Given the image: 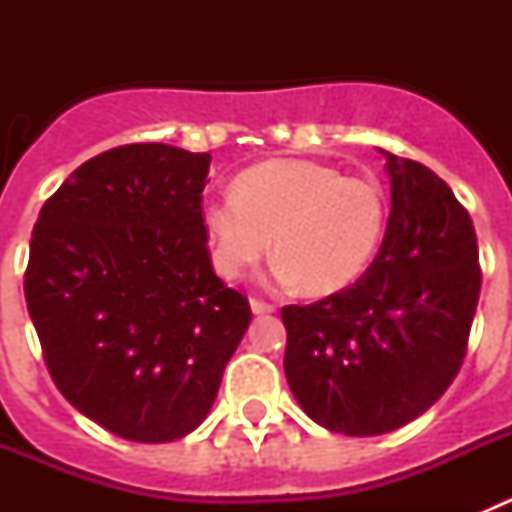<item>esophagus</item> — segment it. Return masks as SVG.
Returning a JSON list of instances; mask_svg holds the SVG:
<instances>
[{"instance_id": "obj_1", "label": "esophagus", "mask_w": 512, "mask_h": 512, "mask_svg": "<svg viewBox=\"0 0 512 512\" xmlns=\"http://www.w3.org/2000/svg\"><path fill=\"white\" fill-rule=\"evenodd\" d=\"M277 310L274 305H269V302H261V300H251V312L253 315H271V312Z\"/></svg>"}]
</instances>
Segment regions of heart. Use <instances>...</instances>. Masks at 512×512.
Here are the masks:
<instances>
[{"label": "heart", "instance_id": "1", "mask_svg": "<svg viewBox=\"0 0 512 512\" xmlns=\"http://www.w3.org/2000/svg\"><path fill=\"white\" fill-rule=\"evenodd\" d=\"M202 223L223 279H238L264 259L274 238L279 282L336 295L372 266L387 228V197L366 176L271 158L238 174L233 197L207 202Z\"/></svg>", "mask_w": 512, "mask_h": 512}]
</instances>
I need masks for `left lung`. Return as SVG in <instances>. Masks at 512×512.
I'll list each match as a JSON object with an SVG mask.
<instances>
[{
	"label": "left lung",
	"mask_w": 512,
	"mask_h": 512,
	"mask_svg": "<svg viewBox=\"0 0 512 512\" xmlns=\"http://www.w3.org/2000/svg\"><path fill=\"white\" fill-rule=\"evenodd\" d=\"M392 210L364 277L315 305H287L284 374L307 418L379 436L423 415L467 354L482 271L472 217L428 166L390 151Z\"/></svg>",
	"instance_id": "left-lung-1"
}]
</instances>
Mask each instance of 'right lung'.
Wrapping results in <instances>:
<instances>
[{
  "mask_svg": "<svg viewBox=\"0 0 512 512\" xmlns=\"http://www.w3.org/2000/svg\"><path fill=\"white\" fill-rule=\"evenodd\" d=\"M210 153L112 148L45 202L25 300L61 395L128 441L166 443L210 413L251 323L212 271L202 223Z\"/></svg>",
  "mask_w": 512,
  "mask_h": 512,
  "instance_id": "right-lung-1",
  "label": "right lung"
}]
</instances>
